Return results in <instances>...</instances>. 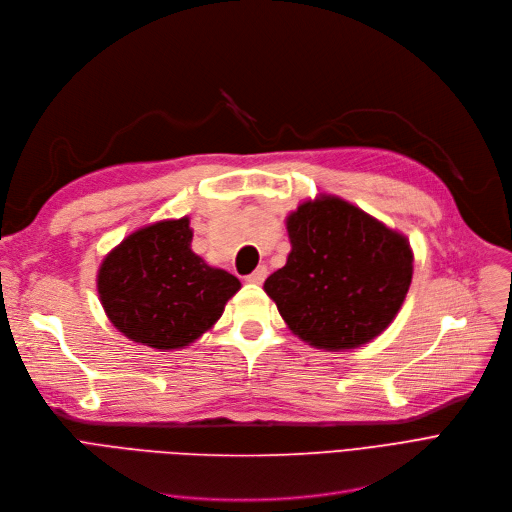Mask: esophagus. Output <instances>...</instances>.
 Masks as SVG:
<instances>
[{"instance_id": "esophagus-1", "label": "esophagus", "mask_w": 512, "mask_h": 512, "mask_svg": "<svg viewBox=\"0 0 512 512\" xmlns=\"http://www.w3.org/2000/svg\"><path fill=\"white\" fill-rule=\"evenodd\" d=\"M264 279H266V269H264V266H258V269H256L254 273H250V275L246 277V281L252 283V285H260Z\"/></svg>"}]
</instances>
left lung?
I'll return each mask as SVG.
<instances>
[{"label":"left lung","instance_id":"left-lung-1","mask_svg":"<svg viewBox=\"0 0 512 512\" xmlns=\"http://www.w3.org/2000/svg\"><path fill=\"white\" fill-rule=\"evenodd\" d=\"M291 243L264 291L289 331L319 350L373 342L400 312L412 281L410 241L352 202L319 193L285 216Z\"/></svg>","mask_w":512,"mask_h":512}]
</instances>
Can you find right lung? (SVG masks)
Segmentation results:
<instances>
[{
    "instance_id": "add662e5",
    "label": "right lung",
    "mask_w": 512,
    "mask_h": 512,
    "mask_svg": "<svg viewBox=\"0 0 512 512\" xmlns=\"http://www.w3.org/2000/svg\"><path fill=\"white\" fill-rule=\"evenodd\" d=\"M189 216L145 225L114 246L97 269V296L108 321L131 342L173 352L221 319L241 289L231 273L191 250Z\"/></svg>"
}]
</instances>
